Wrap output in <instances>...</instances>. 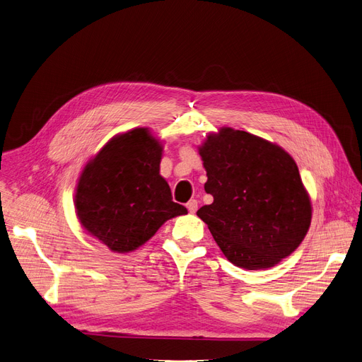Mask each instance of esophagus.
<instances>
[{
	"label": "esophagus",
	"instance_id": "34e87169",
	"mask_svg": "<svg viewBox=\"0 0 362 362\" xmlns=\"http://www.w3.org/2000/svg\"><path fill=\"white\" fill-rule=\"evenodd\" d=\"M186 207H187V210H189V213H195L198 210V201L197 199H191L189 202L186 204Z\"/></svg>",
	"mask_w": 362,
	"mask_h": 362
}]
</instances>
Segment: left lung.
I'll return each mask as SVG.
<instances>
[{
	"instance_id": "8db88e82",
	"label": "left lung",
	"mask_w": 362,
	"mask_h": 362,
	"mask_svg": "<svg viewBox=\"0 0 362 362\" xmlns=\"http://www.w3.org/2000/svg\"><path fill=\"white\" fill-rule=\"evenodd\" d=\"M199 155L213 197L197 214L229 262L255 271L275 266L300 245L312 207L298 168L276 145L225 127L210 134Z\"/></svg>"
}]
</instances>
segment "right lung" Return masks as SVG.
I'll list each match as a JSON object with an SVG mask.
<instances>
[{"label": "right lung", "mask_w": 362, "mask_h": 362, "mask_svg": "<svg viewBox=\"0 0 362 362\" xmlns=\"http://www.w3.org/2000/svg\"><path fill=\"white\" fill-rule=\"evenodd\" d=\"M161 155V144L148 129H134L107 142L78 180V218L117 253L136 250L168 218L187 213L160 175Z\"/></svg>", "instance_id": "add662e5"}]
</instances>
